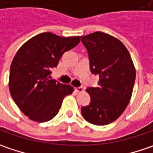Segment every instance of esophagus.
Instances as JSON below:
<instances>
[{
    "instance_id": "esophagus-1",
    "label": "esophagus",
    "mask_w": 153,
    "mask_h": 153,
    "mask_svg": "<svg viewBox=\"0 0 153 153\" xmlns=\"http://www.w3.org/2000/svg\"><path fill=\"white\" fill-rule=\"evenodd\" d=\"M75 91H76L77 92H83L84 88L83 87H76V88H75Z\"/></svg>"
}]
</instances>
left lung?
<instances>
[{
	"mask_svg": "<svg viewBox=\"0 0 153 153\" xmlns=\"http://www.w3.org/2000/svg\"><path fill=\"white\" fill-rule=\"evenodd\" d=\"M88 51L91 72L99 76L97 87H88L89 105L81 108L88 123L103 126L113 123L129 103L136 71L128 50L119 39L102 31L81 37Z\"/></svg>",
	"mask_w": 153,
	"mask_h": 153,
	"instance_id": "1",
	"label": "left lung"
}]
</instances>
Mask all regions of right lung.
I'll return each mask as SVG.
<instances>
[{
	"mask_svg": "<svg viewBox=\"0 0 153 153\" xmlns=\"http://www.w3.org/2000/svg\"><path fill=\"white\" fill-rule=\"evenodd\" d=\"M80 37H59L43 32L31 37L17 51L10 67L9 91L19 110L28 118L44 123L56 116L64 97L74 87L52 79L64 52L77 46Z\"/></svg>",
	"mask_w": 153,
	"mask_h": 153,
	"instance_id": "obj_1",
	"label": "right lung"
}]
</instances>
